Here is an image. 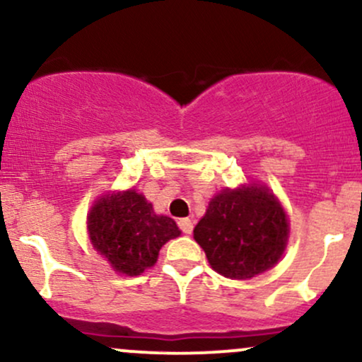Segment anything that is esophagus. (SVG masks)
Wrapping results in <instances>:
<instances>
[{"instance_id": "1", "label": "esophagus", "mask_w": 362, "mask_h": 362, "mask_svg": "<svg viewBox=\"0 0 362 362\" xmlns=\"http://www.w3.org/2000/svg\"><path fill=\"white\" fill-rule=\"evenodd\" d=\"M178 228H180V230H182V233L190 235V233H192V230H194V223L190 221L189 218L178 219Z\"/></svg>"}]
</instances>
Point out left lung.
Here are the masks:
<instances>
[{
	"label": "left lung",
	"instance_id": "1",
	"mask_svg": "<svg viewBox=\"0 0 362 362\" xmlns=\"http://www.w3.org/2000/svg\"><path fill=\"white\" fill-rule=\"evenodd\" d=\"M288 233L284 209L265 187L223 190L194 228L211 267L230 279H252L274 267Z\"/></svg>",
	"mask_w": 362,
	"mask_h": 362
}]
</instances>
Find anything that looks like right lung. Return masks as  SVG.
<instances>
[{
    "mask_svg": "<svg viewBox=\"0 0 362 362\" xmlns=\"http://www.w3.org/2000/svg\"><path fill=\"white\" fill-rule=\"evenodd\" d=\"M88 231L97 252L126 276H139L151 267L160 248L180 235L175 221L155 214L136 190L98 199L88 216Z\"/></svg>",
    "mask_w": 362,
    "mask_h": 362,
    "instance_id": "obj_1",
    "label": "right lung"
}]
</instances>
